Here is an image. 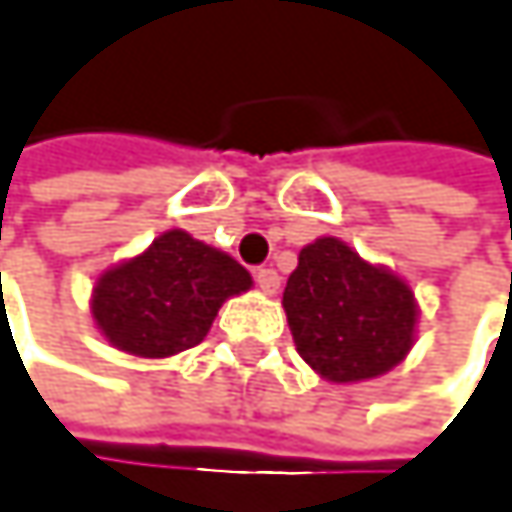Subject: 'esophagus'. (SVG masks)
<instances>
[{"label":"esophagus","mask_w":512,"mask_h":512,"mask_svg":"<svg viewBox=\"0 0 512 512\" xmlns=\"http://www.w3.org/2000/svg\"><path fill=\"white\" fill-rule=\"evenodd\" d=\"M254 282H258V288H261L264 294H276V291H279V285H282V279H279V273H276L273 267L254 270Z\"/></svg>","instance_id":"1"}]
</instances>
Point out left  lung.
Listing matches in <instances>:
<instances>
[{
    "instance_id": "left-lung-1",
    "label": "left lung",
    "mask_w": 512,
    "mask_h": 512,
    "mask_svg": "<svg viewBox=\"0 0 512 512\" xmlns=\"http://www.w3.org/2000/svg\"><path fill=\"white\" fill-rule=\"evenodd\" d=\"M282 306L300 358L327 382L382 376L413 349L419 309L410 285L334 236L300 251Z\"/></svg>"
}]
</instances>
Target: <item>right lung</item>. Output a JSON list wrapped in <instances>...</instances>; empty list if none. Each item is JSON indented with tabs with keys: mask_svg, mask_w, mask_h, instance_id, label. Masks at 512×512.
I'll return each instance as SVG.
<instances>
[{
	"mask_svg": "<svg viewBox=\"0 0 512 512\" xmlns=\"http://www.w3.org/2000/svg\"><path fill=\"white\" fill-rule=\"evenodd\" d=\"M251 288L230 254L166 230L133 261L96 279L90 312L102 337L139 358H169L203 343L221 303Z\"/></svg>",
	"mask_w": 512,
	"mask_h": 512,
	"instance_id": "right-lung-1",
	"label": "right lung"
}]
</instances>
